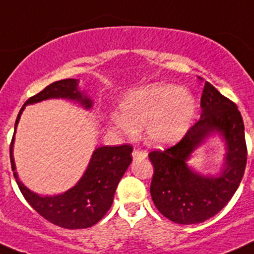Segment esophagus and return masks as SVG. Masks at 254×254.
Instances as JSON below:
<instances>
[{
	"label": "esophagus",
	"mask_w": 254,
	"mask_h": 254,
	"mask_svg": "<svg viewBox=\"0 0 254 254\" xmlns=\"http://www.w3.org/2000/svg\"><path fill=\"white\" fill-rule=\"evenodd\" d=\"M147 152H144V150L140 149H134L132 150V158L135 159V161H141V159L147 158Z\"/></svg>",
	"instance_id": "1"
}]
</instances>
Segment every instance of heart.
I'll use <instances>...</instances> for the list:
<instances>
[{
  "label": "heart",
  "instance_id": "heart-1",
  "mask_svg": "<svg viewBox=\"0 0 254 254\" xmlns=\"http://www.w3.org/2000/svg\"><path fill=\"white\" fill-rule=\"evenodd\" d=\"M196 102L186 88L170 83H152L125 93L119 102V114L111 120L127 135L145 127L150 144L163 147L186 135L193 123Z\"/></svg>",
  "mask_w": 254,
  "mask_h": 254
}]
</instances>
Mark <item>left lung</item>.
<instances>
[{
  "label": "left lung",
  "mask_w": 254,
  "mask_h": 254,
  "mask_svg": "<svg viewBox=\"0 0 254 254\" xmlns=\"http://www.w3.org/2000/svg\"><path fill=\"white\" fill-rule=\"evenodd\" d=\"M200 106L198 122L180 143L163 152L149 153L154 167L150 184L153 202L162 215L184 225L216 215L238 189L247 163L244 124L237 105L205 82ZM216 135L226 149L223 162L218 173L205 175L190 166L188 161L207 138Z\"/></svg>",
  "instance_id": "left-lung-1"
}]
</instances>
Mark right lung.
<instances>
[{
	"label": "right lung",
	"instance_id": "1",
	"mask_svg": "<svg viewBox=\"0 0 254 254\" xmlns=\"http://www.w3.org/2000/svg\"><path fill=\"white\" fill-rule=\"evenodd\" d=\"M50 99L69 100L81 105L84 110H91L93 106L92 99L86 91L79 88V81L74 78L53 82L42 92L27 100L16 119L10 147L13 177L30 206L50 223L65 229L90 228L101 220L113 205L118 184L131 163L132 148L130 145L95 148L87 168L74 186L58 195H39L34 192L22 184L16 172L13 159L16 127L27 105Z\"/></svg>",
	"mask_w": 254,
	"mask_h": 254
}]
</instances>
